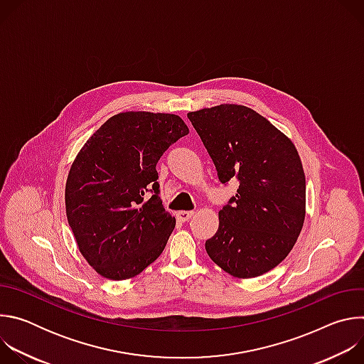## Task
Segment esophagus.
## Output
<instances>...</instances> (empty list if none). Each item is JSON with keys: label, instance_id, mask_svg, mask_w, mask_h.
I'll list each match as a JSON object with an SVG mask.
<instances>
[{"label": "esophagus", "instance_id": "esophagus-1", "mask_svg": "<svg viewBox=\"0 0 364 364\" xmlns=\"http://www.w3.org/2000/svg\"><path fill=\"white\" fill-rule=\"evenodd\" d=\"M193 215H194V212H191V210H181V212H177V219L180 222H187Z\"/></svg>", "mask_w": 364, "mask_h": 364}]
</instances>
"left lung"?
<instances>
[{
  "label": "left lung",
  "mask_w": 364,
  "mask_h": 364,
  "mask_svg": "<svg viewBox=\"0 0 364 364\" xmlns=\"http://www.w3.org/2000/svg\"><path fill=\"white\" fill-rule=\"evenodd\" d=\"M218 171L239 188L219 212L205 250L223 271L255 278L279 265L305 218V176L296 148L268 119L242 105L190 112Z\"/></svg>",
  "instance_id": "1"
}]
</instances>
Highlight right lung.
I'll return each mask as SVG.
<instances>
[{
	"label": "right lung",
	"instance_id": "add662e5",
	"mask_svg": "<svg viewBox=\"0 0 364 364\" xmlns=\"http://www.w3.org/2000/svg\"><path fill=\"white\" fill-rule=\"evenodd\" d=\"M187 134L177 115L124 112L77 154L66 183V215L79 250L102 277L132 278L163 253L176 219L163 205L155 167Z\"/></svg>",
	"mask_w": 364,
	"mask_h": 364
}]
</instances>
